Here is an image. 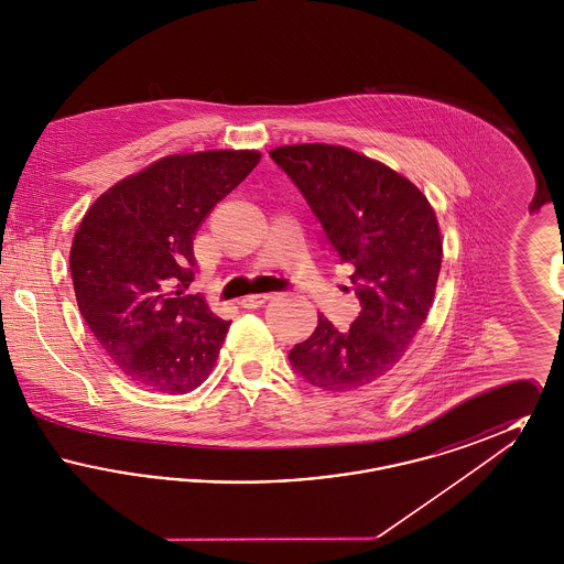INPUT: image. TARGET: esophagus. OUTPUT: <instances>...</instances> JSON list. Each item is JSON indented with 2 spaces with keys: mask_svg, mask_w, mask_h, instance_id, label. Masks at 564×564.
I'll use <instances>...</instances> for the list:
<instances>
[{
  "mask_svg": "<svg viewBox=\"0 0 564 564\" xmlns=\"http://www.w3.org/2000/svg\"><path fill=\"white\" fill-rule=\"evenodd\" d=\"M270 297H272V294L247 295V297H242L241 306L242 308H258V306L267 304Z\"/></svg>",
  "mask_w": 564,
  "mask_h": 564,
  "instance_id": "obj_1",
  "label": "esophagus"
}]
</instances>
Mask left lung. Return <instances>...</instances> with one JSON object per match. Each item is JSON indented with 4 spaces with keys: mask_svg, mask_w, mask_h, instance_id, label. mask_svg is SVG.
Wrapping results in <instances>:
<instances>
[{
    "mask_svg": "<svg viewBox=\"0 0 564 564\" xmlns=\"http://www.w3.org/2000/svg\"><path fill=\"white\" fill-rule=\"evenodd\" d=\"M270 156L304 194L340 260L355 267L361 302L345 332L319 315L290 361L322 391H357L400 364L430 315L444 256L437 217L408 177L345 145L295 143Z\"/></svg>",
    "mask_w": 564,
    "mask_h": 564,
    "instance_id": "8db88e82",
    "label": "left lung"
}]
</instances>
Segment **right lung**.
Wrapping results in <instances>:
<instances>
[{
	"instance_id": "add662e5",
	"label": "right lung",
	"mask_w": 564,
	"mask_h": 564,
	"mask_svg": "<svg viewBox=\"0 0 564 564\" xmlns=\"http://www.w3.org/2000/svg\"><path fill=\"white\" fill-rule=\"evenodd\" d=\"M260 159L258 150L162 156L106 189L82 217L69 251L78 308L134 384L184 395L212 375L230 322L188 294L192 239Z\"/></svg>"
}]
</instances>
